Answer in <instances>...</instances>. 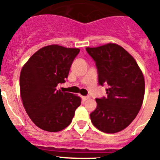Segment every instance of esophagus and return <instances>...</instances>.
Instances as JSON below:
<instances>
[{"label": "esophagus", "mask_w": 160, "mask_h": 160, "mask_svg": "<svg viewBox=\"0 0 160 160\" xmlns=\"http://www.w3.org/2000/svg\"><path fill=\"white\" fill-rule=\"evenodd\" d=\"M82 98L83 101H87V100H88L89 98H90V97H89V96H82Z\"/></svg>", "instance_id": "34e87169"}]
</instances>
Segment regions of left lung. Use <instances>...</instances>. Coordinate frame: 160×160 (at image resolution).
<instances>
[{
    "instance_id": "obj_1",
    "label": "left lung",
    "mask_w": 160,
    "mask_h": 160,
    "mask_svg": "<svg viewBox=\"0 0 160 160\" xmlns=\"http://www.w3.org/2000/svg\"><path fill=\"white\" fill-rule=\"evenodd\" d=\"M95 62L98 82L109 85L107 98H96L97 108L90 119L97 129L108 134L128 128L142 107L145 81L136 61L121 46L107 43L87 47Z\"/></svg>"
}]
</instances>
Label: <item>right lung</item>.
Listing matches in <instances>:
<instances>
[{
	"instance_id": "obj_1",
	"label": "right lung",
	"mask_w": 160,
	"mask_h": 160,
	"mask_svg": "<svg viewBox=\"0 0 160 160\" xmlns=\"http://www.w3.org/2000/svg\"><path fill=\"white\" fill-rule=\"evenodd\" d=\"M78 48L49 45L38 49L25 62L20 74V93L30 119L41 129L58 132L72 122L81 98L58 90L66 82Z\"/></svg>"
}]
</instances>
